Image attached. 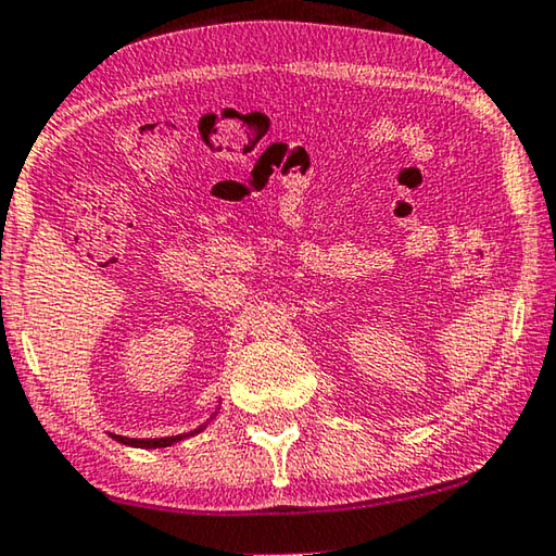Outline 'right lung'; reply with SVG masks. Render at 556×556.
Returning <instances> with one entry per match:
<instances>
[{"instance_id":"right-lung-1","label":"right lung","mask_w":556,"mask_h":556,"mask_svg":"<svg viewBox=\"0 0 556 556\" xmlns=\"http://www.w3.org/2000/svg\"><path fill=\"white\" fill-rule=\"evenodd\" d=\"M216 415V413H213ZM213 415H211V420H213ZM208 425V420L203 422V425H199L195 427V430H191V432H184V434H174V438H153V440H136V438H122V434H111V438H114L116 442H122V445H129V447H143V450H156V447H170L174 445V442H181V440H186V438H193V434H199V432H203V427Z\"/></svg>"}]
</instances>
